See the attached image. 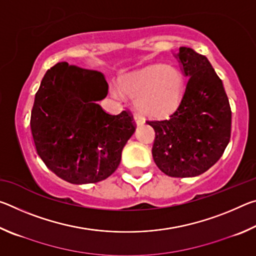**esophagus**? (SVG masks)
Wrapping results in <instances>:
<instances>
[{
	"label": "esophagus",
	"instance_id": "1",
	"mask_svg": "<svg viewBox=\"0 0 256 256\" xmlns=\"http://www.w3.org/2000/svg\"><path fill=\"white\" fill-rule=\"evenodd\" d=\"M134 122H136V125H140L144 123V120H142L138 114H134Z\"/></svg>",
	"mask_w": 256,
	"mask_h": 256
}]
</instances>
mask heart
Listing matches in <instances>:
<instances>
[{
    "mask_svg": "<svg viewBox=\"0 0 256 256\" xmlns=\"http://www.w3.org/2000/svg\"><path fill=\"white\" fill-rule=\"evenodd\" d=\"M185 78L176 66L154 63L132 71L116 82L122 96L133 98L140 115L164 118L174 112L183 99Z\"/></svg>",
    "mask_w": 256,
    "mask_h": 256,
    "instance_id": "obj_1",
    "label": "heart"
}]
</instances>
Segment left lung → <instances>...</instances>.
Instances as JSON below:
<instances>
[{"instance_id": "left-lung-1", "label": "left lung", "mask_w": 256, "mask_h": 256, "mask_svg": "<svg viewBox=\"0 0 256 256\" xmlns=\"http://www.w3.org/2000/svg\"><path fill=\"white\" fill-rule=\"evenodd\" d=\"M188 78L178 107L167 120H146L156 132L152 157L170 177H194L211 168L230 140L232 110L222 81L204 55L180 47Z\"/></svg>"}]
</instances>
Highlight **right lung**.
<instances>
[{
  "instance_id": "obj_1",
  "label": "right lung",
  "mask_w": 256,
  "mask_h": 256,
  "mask_svg": "<svg viewBox=\"0 0 256 256\" xmlns=\"http://www.w3.org/2000/svg\"><path fill=\"white\" fill-rule=\"evenodd\" d=\"M107 90L102 73L60 62L47 70L34 96L30 128L36 151L68 183L110 177L136 131L131 112L110 115L98 105Z\"/></svg>"
}]
</instances>
